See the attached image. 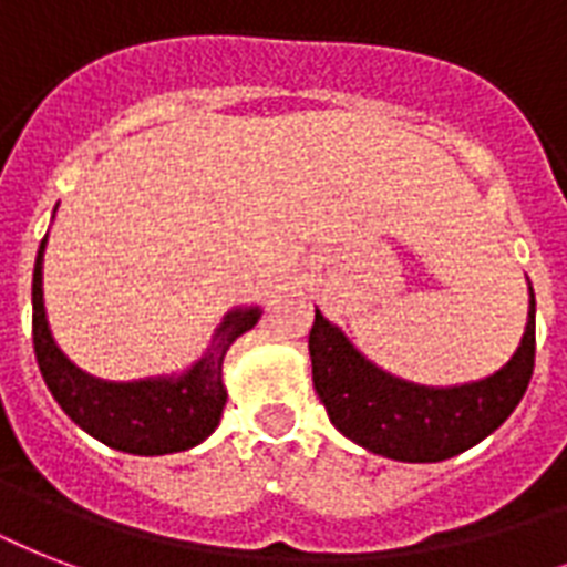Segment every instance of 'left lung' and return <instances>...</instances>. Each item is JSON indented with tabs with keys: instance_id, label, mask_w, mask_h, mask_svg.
I'll return each instance as SVG.
<instances>
[{
	"instance_id": "obj_1",
	"label": "left lung",
	"mask_w": 567,
	"mask_h": 567,
	"mask_svg": "<svg viewBox=\"0 0 567 567\" xmlns=\"http://www.w3.org/2000/svg\"><path fill=\"white\" fill-rule=\"evenodd\" d=\"M311 379L332 426L359 447L394 462H444L501 426L527 391L536 364V293L527 327L501 371L458 385H421L382 371L315 309Z\"/></svg>"
}]
</instances>
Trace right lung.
Returning <instances> with one entry per match:
<instances>
[{"instance_id":"1","label":"right lung","mask_w":567,"mask_h":567,"mask_svg":"<svg viewBox=\"0 0 567 567\" xmlns=\"http://www.w3.org/2000/svg\"><path fill=\"white\" fill-rule=\"evenodd\" d=\"M49 238V235H47ZM40 240L31 279V332L43 382L66 417L102 444L132 456H167L203 444L220 423L226 405L223 359L229 347L261 318L258 306H238L223 315L205 353L182 373L114 382L82 371L55 344L43 306V252Z\"/></svg>"}]
</instances>
